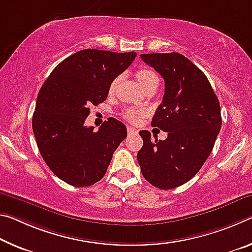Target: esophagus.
<instances>
[{
    "label": "esophagus",
    "mask_w": 252,
    "mask_h": 252,
    "mask_svg": "<svg viewBox=\"0 0 252 252\" xmlns=\"http://www.w3.org/2000/svg\"><path fill=\"white\" fill-rule=\"evenodd\" d=\"M127 132L132 133V134H137L138 130L134 129V127H132V126H127Z\"/></svg>",
    "instance_id": "esophagus-1"
}]
</instances>
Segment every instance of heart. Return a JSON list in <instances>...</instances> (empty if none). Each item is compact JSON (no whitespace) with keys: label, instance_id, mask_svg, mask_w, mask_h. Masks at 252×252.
<instances>
[{"label":"heart","instance_id":"1","mask_svg":"<svg viewBox=\"0 0 252 252\" xmlns=\"http://www.w3.org/2000/svg\"><path fill=\"white\" fill-rule=\"evenodd\" d=\"M135 76H137L139 83L141 84V86L143 89H146L151 84L155 83V82H158V77L157 75L154 70H151L149 68H140L137 70V73H135ZM118 82H119V78H115L113 79V82L111 83V86H110V93H113L115 87L118 85ZM146 113L145 110L142 109H127L125 112H123V117H125L126 120H129L131 122H139L140 121V119L142 118V115Z\"/></svg>","mask_w":252,"mask_h":252}]
</instances>
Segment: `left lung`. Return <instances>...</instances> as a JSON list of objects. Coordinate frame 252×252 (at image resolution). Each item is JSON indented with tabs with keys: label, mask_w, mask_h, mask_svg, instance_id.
<instances>
[{
	"label": "left lung",
	"mask_w": 252,
	"mask_h": 252,
	"mask_svg": "<svg viewBox=\"0 0 252 252\" xmlns=\"http://www.w3.org/2000/svg\"><path fill=\"white\" fill-rule=\"evenodd\" d=\"M163 77L165 94L151 126L168 132L166 140L140 131L141 173L151 185L170 189L193 178L204 165L221 130L219 99L204 73L178 53L142 54Z\"/></svg>",
	"instance_id": "8db88e82"
}]
</instances>
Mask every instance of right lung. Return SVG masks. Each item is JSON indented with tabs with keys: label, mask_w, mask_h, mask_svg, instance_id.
Returning <instances> with one entry per match:
<instances>
[{
	"label": "right lung",
	"mask_w": 252,
	"mask_h": 252,
	"mask_svg": "<svg viewBox=\"0 0 252 252\" xmlns=\"http://www.w3.org/2000/svg\"><path fill=\"white\" fill-rule=\"evenodd\" d=\"M137 54L84 49L59 63L40 89L32 129L40 155L67 184L86 187L101 181L126 127L110 118L94 131L84 126L90 106L104 102L111 83Z\"/></svg>",
	"instance_id": "right-lung-1"
}]
</instances>
